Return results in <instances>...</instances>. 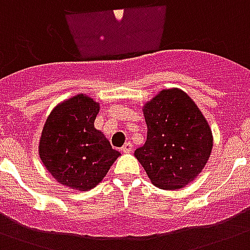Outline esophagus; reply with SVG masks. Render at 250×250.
<instances>
[{
    "label": "esophagus",
    "mask_w": 250,
    "mask_h": 250,
    "mask_svg": "<svg viewBox=\"0 0 250 250\" xmlns=\"http://www.w3.org/2000/svg\"><path fill=\"white\" fill-rule=\"evenodd\" d=\"M133 149V145L131 143H125L123 146H122V152L123 153H131Z\"/></svg>",
    "instance_id": "1"
}]
</instances>
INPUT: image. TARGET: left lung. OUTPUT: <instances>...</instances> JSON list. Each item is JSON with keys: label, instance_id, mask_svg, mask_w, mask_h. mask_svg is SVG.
<instances>
[{"label": "left lung", "instance_id": "8db88e82", "mask_svg": "<svg viewBox=\"0 0 250 250\" xmlns=\"http://www.w3.org/2000/svg\"><path fill=\"white\" fill-rule=\"evenodd\" d=\"M146 141L135 150L150 182L179 189L197 178L213 149V133L193 100L182 89L161 90L143 106Z\"/></svg>", "mask_w": 250, "mask_h": 250}]
</instances>
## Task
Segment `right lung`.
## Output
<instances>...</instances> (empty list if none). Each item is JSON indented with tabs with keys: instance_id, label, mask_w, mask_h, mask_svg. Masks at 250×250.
I'll return each mask as SVG.
<instances>
[{
	"instance_id": "right-lung-1",
	"label": "right lung",
	"mask_w": 250,
	"mask_h": 250,
	"mask_svg": "<svg viewBox=\"0 0 250 250\" xmlns=\"http://www.w3.org/2000/svg\"><path fill=\"white\" fill-rule=\"evenodd\" d=\"M100 104L86 94L60 102L41 132V162L57 182L71 189L89 190L105 178L121 153L94 128Z\"/></svg>"
}]
</instances>
